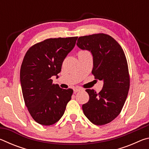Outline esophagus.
Returning a JSON list of instances; mask_svg holds the SVG:
<instances>
[{
  "mask_svg": "<svg viewBox=\"0 0 149 149\" xmlns=\"http://www.w3.org/2000/svg\"><path fill=\"white\" fill-rule=\"evenodd\" d=\"M81 90H82L81 89V88L75 87V88H74V93H77V92H78V91H80Z\"/></svg>",
  "mask_w": 149,
  "mask_h": 149,
  "instance_id": "esophagus-1",
  "label": "esophagus"
}]
</instances>
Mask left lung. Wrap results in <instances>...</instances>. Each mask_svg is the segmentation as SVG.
Here are the masks:
<instances>
[{"mask_svg":"<svg viewBox=\"0 0 149 149\" xmlns=\"http://www.w3.org/2000/svg\"><path fill=\"white\" fill-rule=\"evenodd\" d=\"M77 46L91 53L92 74L95 79L103 81L102 89L99 93L93 89L85 90L89 100L83 104V111L94 124H107L120 114L130 89L124 52L114 38L103 33L80 37Z\"/></svg>","mask_w":149,"mask_h":149,"instance_id":"1","label":"left lung"}]
</instances>
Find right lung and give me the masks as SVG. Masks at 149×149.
Returning a JSON list of instances; mask_svg holds the SVG:
<instances>
[{"mask_svg":"<svg viewBox=\"0 0 149 149\" xmlns=\"http://www.w3.org/2000/svg\"><path fill=\"white\" fill-rule=\"evenodd\" d=\"M77 37L48 39L27 50L20 70V83L26 107L35 122L52 125L64 114L73 93L52 84L63 61L74 49Z\"/></svg>","mask_w":149,"mask_h":149,"instance_id":"obj_1","label":"right lung"}]
</instances>
